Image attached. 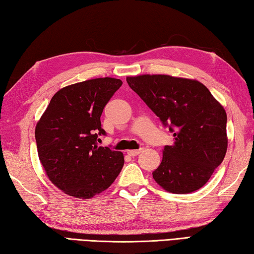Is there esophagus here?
Instances as JSON below:
<instances>
[{
    "label": "esophagus",
    "mask_w": 254,
    "mask_h": 254,
    "mask_svg": "<svg viewBox=\"0 0 254 254\" xmlns=\"http://www.w3.org/2000/svg\"><path fill=\"white\" fill-rule=\"evenodd\" d=\"M141 152H143L142 148H139V149H132V150H127V155L131 156V157H134V156H137Z\"/></svg>",
    "instance_id": "1"
}]
</instances>
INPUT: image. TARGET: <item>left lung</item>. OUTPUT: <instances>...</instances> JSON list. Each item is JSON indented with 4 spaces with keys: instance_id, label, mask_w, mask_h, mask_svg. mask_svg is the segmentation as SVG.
<instances>
[{
    "instance_id": "left-lung-1",
    "label": "left lung",
    "mask_w": 254,
    "mask_h": 254,
    "mask_svg": "<svg viewBox=\"0 0 254 254\" xmlns=\"http://www.w3.org/2000/svg\"><path fill=\"white\" fill-rule=\"evenodd\" d=\"M127 82L174 133V144L165 146L161 164L153 171L154 180L176 194L201 189L227 152L224 107L195 79L145 74Z\"/></svg>"
}]
</instances>
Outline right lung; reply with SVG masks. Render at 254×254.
Returning <instances> with one entry per match:
<instances>
[{
	"instance_id": "add662e5",
	"label": "right lung",
	"mask_w": 254,
	"mask_h": 254,
	"mask_svg": "<svg viewBox=\"0 0 254 254\" xmlns=\"http://www.w3.org/2000/svg\"><path fill=\"white\" fill-rule=\"evenodd\" d=\"M122 80L88 79L52 97L35 130L38 156L50 181L69 196L90 198L109 188L124 165L121 152L98 146L100 117Z\"/></svg>"
}]
</instances>
